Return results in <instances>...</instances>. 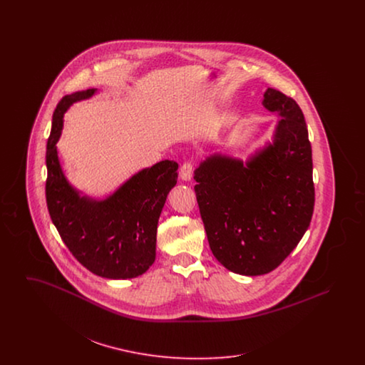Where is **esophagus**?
<instances>
[{
	"instance_id": "1",
	"label": "esophagus",
	"mask_w": 365,
	"mask_h": 365,
	"mask_svg": "<svg viewBox=\"0 0 365 365\" xmlns=\"http://www.w3.org/2000/svg\"><path fill=\"white\" fill-rule=\"evenodd\" d=\"M179 176H180L182 180L189 182L191 178H192V164H191V163H185V164L180 167Z\"/></svg>"
}]
</instances>
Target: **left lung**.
Listing matches in <instances>:
<instances>
[{"label": "left lung", "mask_w": 365, "mask_h": 365, "mask_svg": "<svg viewBox=\"0 0 365 365\" xmlns=\"http://www.w3.org/2000/svg\"><path fill=\"white\" fill-rule=\"evenodd\" d=\"M262 105L278 115L272 142L249 157L215 153L194 171L209 246L240 275L274 271L294 249L312 219V148L301 108L267 88Z\"/></svg>", "instance_id": "left-lung-1"}]
</instances>
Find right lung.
<instances>
[{
	"mask_svg": "<svg viewBox=\"0 0 365 365\" xmlns=\"http://www.w3.org/2000/svg\"><path fill=\"white\" fill-rule=\"evenodd\" d=\"M96 93L97 88H87L64 96L54 109L46 145V204L63 242L90 272L106 279L137 278L156 259L157 223L176 185L178 163L163 160L140 170L104 200L82 195L63 173L56 143L67 109Z\"/></svg>",
	"mask_w": 365,
	"mask_h": 365,
	"instance_id": "obj_1",
	"label": "right lung"
}]
</instances>
